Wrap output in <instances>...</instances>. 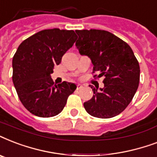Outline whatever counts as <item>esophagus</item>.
Returning a JSON list of instances; mask_svg holds the SVG:
<instances>
[{
    "label": "esophagus",
    "instance_id": "34e87169",
    "mask_svg": "<svg viewBox=\"0 0 157 157\" xmlns=\"http://www.w3.org/2000/svg\"><path fill=\"white\" fill-rule=\"evenodd\" d=\"M82 87H83V86H82V85H81V84H77V86H76V89H77V90H80V89H81Z\"/></svg>",
    "mask_w": 157,
    "mask_h": 157
}]
</instances>
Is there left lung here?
<instances>
[{"label":"left lung","instance_id":"obj_1","mask_svg":"<svg viewBox=\"0 0 157 157\" xmlns=\"http://www.w3.org/2000/svg\"><path fill=\"white\" fill-rule=\"evenodd\" d=\"M76 33L79 53L91 59L93 73L98 71V77L104 76V87L100 90L91 86L94 95L84 103L85 109L98 118L116 117L126 108L138 90L139 62L126 42L107 31L90 29Z\"/></svg>","mask_w":157,"mask_h":157}]
</instances>
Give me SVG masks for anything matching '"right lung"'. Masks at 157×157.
<instances>
[{"label":"right lung","instance_id":"1","mask_svg":"<svg viewBox=\"0 0 157 157\" xmlns=\"http://www.w3.org/2000/svg\"><path fill=\"white\" fill-rule=\"evenodd\" d=\"M72 30L46 29L26 39L13 57V83L21 103L40 117H51L63 111L76 86L63 81L54 85L50 77L55 65L76 41Z\"/></svg>","mask_w":157,"mask_h":157}]
</instances>
